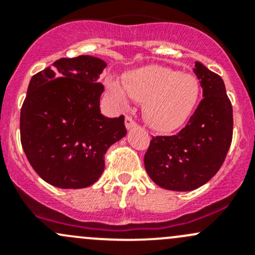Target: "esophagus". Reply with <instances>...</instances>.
Listing matches in <instances>:
<instances>
[{"instance_id": "esophagus-1", "label": "esophagus", "mask_w": 255, "mask_h": 255, "mask_svg": "<svg viewBox=\"0 0 255 255\" xmlns=\"http://www.w3.org/2000/svg\"><path fill=\"white\" fill-rule=\"evenodd\" d=\"M125 123H126V128H127L128 130L132 129V128H135V127H137V123H135L134 121H133L132 118H130V117H126Z\"/></svg>"}]
</instances>
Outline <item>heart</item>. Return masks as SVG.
I'll list each match as a JSON object with an SVG mask.
<instances>
[{
  "mask_svg": "<svg viewBox=\"0 0 255 255\" xmlns=\"http://www.w3.org/2000/svg\"><path fill=\"white\" fill-rule=\"evenodd\" d=\"M107 92L117 105L127 107L129 101L143 102V116L158 132H173L187 122L200 99L199 80L175 69L149 65L125 76L122 85L106 82Z\"/></svg>",
  "mask_w": 255,
  "mask_h": 255,
  "instance_id": "b5f03b06",
  "label": "heart"
}]
</instances>
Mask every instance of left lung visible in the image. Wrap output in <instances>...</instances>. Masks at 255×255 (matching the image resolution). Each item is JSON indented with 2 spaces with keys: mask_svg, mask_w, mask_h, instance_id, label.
I'll return each mask as SVG.
<instances>
[{
  "mask_svg": "<svg viewBox=\"0 0 255 255\" xmlns=\"http://www.w3.org/2000/svg\"><path fill=\"white\" fill-rule=\"evenodd\" d=\"M194 73L204 97L196 111L175 135L153 137L144 155L149 177L173 191H191L210 181L232 142L233 110L225 82L199 61Z\"/></svg>",
  "mask_w": 255,
  "mask_h": 255,
  "instance_id": "8db88e82",
  "label": "left lung"
}]
</instances>
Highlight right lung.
<instances>
[{"label":"right lung","mask_w":255,"mask_h":255,"mask_svg":"<svg viewBox=\"0 0 255 255\" xmlns=\"http://www.w3.org/2000/svg\"><path fill=\"white\" fill-rule=\"evenodd\" d=\"M107 64L91 55L59 59L35 74L20 110V142L35 173L60 189L95 184L107 149L127 134L125 117L100 110Z\"/></svg>","instance_id":"add662e5"}]
</instances>
